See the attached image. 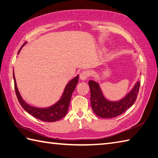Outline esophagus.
<instances>
[{
  "instance_id": "1",
  "label": "esophagus",
  "mask_w": 158,
  "mask_h": 158,
  "mask_svg": "<svg viewBox=\"0 0 158 158\" xmlns=\"http://www.w3.org/2000/svg\"><path fill=\"white\" fill-rule=\"evenodd\" d=\"M89 75H90V73H89L88 71H83L82 73L80 74V79H81L82 81H85V79H87Z\"/></svg>"
}]
</instances>
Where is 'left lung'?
Listing matches in <instances>:
<instances>
[{
    "instance_id": "8db88e82",
    "label": "left lung",
    "mask_w": 158,
    "mask_h": 158,
    "mask_svg": "<svg viewBox=\"0 0 158 158\" xmlns=\"http://www.w3.org/2000/svg\"><path fill=\"white\" fill-rule=\"evenodd\" d=\"M88 84L90 89L91 107L94 114L102 118H112L120 115L133 106L138 94L140 81H137L127 95L117 102L106 99L97 82L90 80Z\"/></svg>"
}]
</instances>
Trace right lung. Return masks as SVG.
Here are the masks:
<instances>
[{
    "label": "right lung",
    "instance_id": "right-lung-1",
    "mask_svg": "<svg viewBox=\"0 0 158 158\" xmlns=\"http://www.w3.org/2000/svg\"><path fill=\"white\" fill-rule=\"evenodd\" d=\"M21 49L19 50V53ZM13 77L14 81V88H15L16 94L20 104L21 105L25 111H27L28 113H30L31 115L36 117L41 121L44 122H53L58 121V120L62 119L63 117L65 116L67 114V112L69 108L70 99L72 94L75 89L76 85L78 83L79 75L74 77V78L70 80L68 83V84L65 86L64 93H63L62 96L58 102L55 104H54L50 107L48 108H36L31 106L27 104L20 94L17 85L16 83L15 76L13 72Z\"/></svg>",
    "mask_w": 158,
    "mask_h": 158
}]
</instances>
